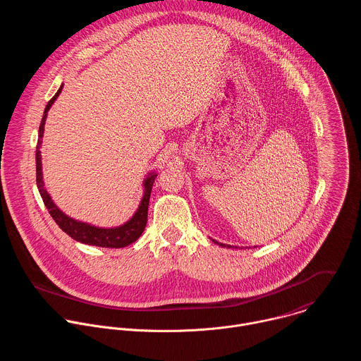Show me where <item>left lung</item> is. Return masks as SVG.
I'll return each instance as SVG.
<instances>
[{"instance_id":"8db88e82","label":"left lung","mask_w":361,"mask_h":361,"mask_svg":"<svg viewBox=\"0 0 361 361\" xmlns=\"http://www.w3.org/2000/svg\"><path fill=\"white\" fill-rule=\"evenodd\" d=\"M216 243H217V241H216ZM217 244H219V245H223V247H226V244H221V243H217ZM228 247H230V245H228Z\"/></svg>"}]
</instances>
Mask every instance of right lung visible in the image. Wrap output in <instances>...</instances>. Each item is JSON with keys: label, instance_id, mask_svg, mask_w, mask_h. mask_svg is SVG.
<instances>
[{"label": "right lung", "instance_id": "obj_1", "mask_svg": "<svg viewBox=\"0 0 361 361\" xmlns=\"http://www.w3.org/2000/svg\"><path fill=\"white\" fill-rule=\"evenodd\" d=\"M63 90V85L60 87V90L57 91V94L48 101V104L45 107L41 124H39V130H38V142H37V151H35V167H37V187L38 191L42 197V201L45 204V207L48 210V213L51 214V217L54 219V221L60 226V228L67 233L71 238L84 243V244H90V245H97V247H107V248H123L126 245H130L131 243L137 241L138 237L142 234L145 224H147V214H148V202H149V194H151V188L154 184V180H156L157 174H149L145 181H144V197L141 200L140 207L137 210V213L134 214V217L127 221L124 226L121 227H116V228H98L85 223H80L75 221L73 219H70L68 216H66L64 213L60 212V209H57V205L53 202V200L49 198L48 192L44 188V183H42V173H41V138L44 134V124H45V118H47V113L49 110V107L53 106V102L56 101V98L60 95Z\"/></svg>", "mask_w": 361, "mask_h": 361}]
</instances>
